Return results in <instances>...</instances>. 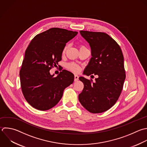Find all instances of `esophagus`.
Returning a JSON list of instances; mask_svg holds the SVG:
<instances>
[{
	"mask_svg": "<svg viewBox=\"0 0 147 147\" xmlns=\"http://www.w3.org/2000/svg\"><path fill=\"white\" fill-rule=\"evenodd\" d=\"M78 80H79V76H78V75H75V76H74V81H75V82H76V81H78Z\"/></svg>",
	"mask_w": 147,
	"mask_h": 147,
	"instance_id": "1",
	"label": "esophagus"
}]
</instances>
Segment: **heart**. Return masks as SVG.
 <instances>
[{
	"instance_id": "heart-1",
	"label": "heart",
	"mask_w": 147,
	"mask_h": 147,
	"mask_svg": "<svg viewBox=\"0 0 147 147\" xmlns=\"http://www.w3.org/2000/svg\"><path fill=\"white\" fill-rule=\"evenodd\" d=\"M84 46H81L80 48H84ZM68 48V45H67L65 47V48H64V49L63 50V53H64L65 52V51L67 50ZM67 68L68 69H69L70 71H73L74 72H78L80 71V67L78 65H77L76 64H74V63H69V64H67Z\"/></svg>"
}]
</instances>
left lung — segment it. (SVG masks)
Segmentation results:
<instances>
[{
    "instance_id": "8db88e82",
    "label": "left lung",
    "mask_w": 147,
    "mask_h": 147,
    "mask_svg": "<svg viewBox=\"0 0 147 147\" xmlns=\"http://www.w3.org/2000/svg\"><path fill=\"white\" fill-rule=\"evenodd\" d=\"M89 44L91 56L83 74L96 75L95 82L83 76L84 84L79 100L89 112L100 113L110 109L118 100L125 79L123 56L118 44L107 34L80 31Z\"/></svg>"
}]
</instances>
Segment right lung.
Instances as JSON below:
<instances>
[{
	"instance_id": "right-lung-1",
	"label": "right lung",
	"mask_w": 147,
	"mask_h": 147,
	"mask_svg": "<svg viewBox=\"0 0 147 147\" xmlns=\"http://www.w3.org/2000/svg\"><path fill=\"white\" fill-rule=\"evenodd\" d=\"M78 33L53 28L36 36L27 48L20 70L21 86L26 101L39 110H47L61 99L73 83L74 74L63 69L56 77L50 69L61 60L66 43Z\"/></svg>"
}]
</instances>
